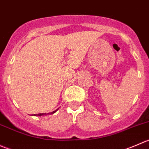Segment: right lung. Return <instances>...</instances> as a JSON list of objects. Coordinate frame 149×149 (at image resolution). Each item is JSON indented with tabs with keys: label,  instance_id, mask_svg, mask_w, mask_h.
Wrapping results in <instances>:
<instances>
[{
	"label": "right lung",
	"instance_id": "1",
	"mask_svg": "<svg viewBox=\"0 0 149 149\" xmlns=\"http://www.w3.org/2000/svg\"><path fill=\"white\" fill-rule=\"evenodd\" d=\"M58 109H57V110H58ZM57 110H55V111H53V112H50V113H47V115H49V114H53V113H55V112H56ZM47 114L46 113H40V114H36V115H34V116H42V115H46Z\"/></svg>",
	"mask_w": 149,
	"mask_h": 149
}]
</instances>
